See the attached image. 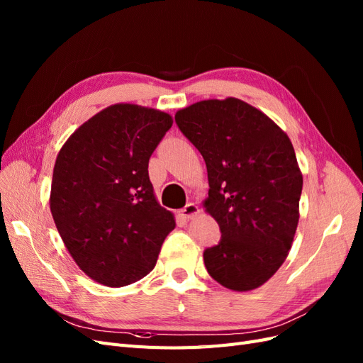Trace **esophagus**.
<instances>
[{
	"label": "esophagus",
	"instance_id": "esophagus-1",
	"mask_svg": "<svg viewBox=\"0 0 363 363\" xmlns=\"http://www.w3.org/2000/svg\"><path fill=\"white\" fill-rule=\"evenodd\" d=\"M199 213H200V208L195 203H188L180 211V216H183L184 219H192L194 216H196Z\"/></svg>",
	"mask_w": 363,
	"mask_h": 363
}]
</instances>
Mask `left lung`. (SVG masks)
Instances as JSON below:
<instances>
[{
    "instance_id": "left-lung-1",
    "label": "left lung",
    "mask_w": 363,
    "mask_h": 363,
    "mask_svg": "<svg viewBox=\"0 0 363 363\" xmlns=\"http://www.w3.org/2000/svg\"><path fill=\"white\" fill-rule=\"evenodd\" d=\"M175 124L206 162L204 207L221 230L203 252L207 272L228 289H256L281 267L298 224L303 175L291 140L238 98L195 103Z\"/></svg>"
}]
</instances>
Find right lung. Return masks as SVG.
<instances>
[{"label": "right lung", "instance_id": "1", "mask_svg": "<svg viewBox=\"0 0 363 363\" xmlns=\"http://www.w3.org/2000/svg\"><path fill=\"white\" fill-rule=\"evenodd\" d=\"M171 125L164 112L115 104L75 130L56 159L54 223L77 265L104 286L145 277L175 227L148 177L150 157Z\"/></svg>", "mask_w": 363, "mask_h": 363}]
</instances>
